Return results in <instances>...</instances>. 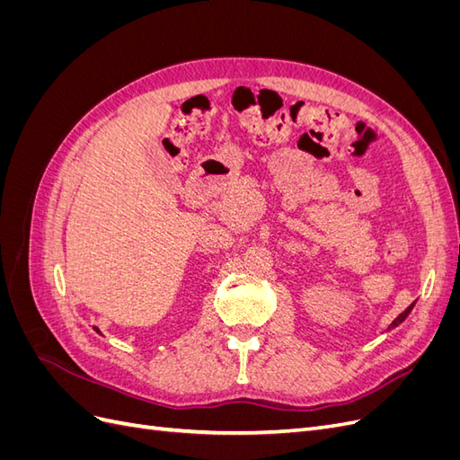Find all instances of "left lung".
<instances>
[{
	"mask_svg": "<svg viewBox=\"0 0 460 460\" xmlns=\"http://www.w3.org/2000/svg\"><path fill=\"white\" fill-rule=\"evenodd\" d=\"M412 307H414V303H412V305H411V307H407V309H405V311H402V313H401V314H399V316H397V318H395V320H394V323H392V324H389V328H387V332H389V330H394V328H397V326H399V324H401V323H405V318H407V316H409V314H411V311H412Z\"/></svg>",
	"mask_w": 460,
	"mask_h": 460,
	"instance_id": "obj_1",
	"label": "left lung"
}]
</instances>
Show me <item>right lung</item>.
I'll list each match as a JSON object with an SVG mask.
<instances>
[{
	"label": "right lung",
	"mask_w": 460,
	"mask_h": 460,
	"mask_svg": "<svg viewBox=\"0 0 460 460\" xmlns=\"http://www.w3.org/2000/svg\"><path fill=\"white\" fill-rule=\"evenodd\" d=\"M93 330H95V332H97V333H102V332H100V330H97V328H93Z\"/></svg>",
	"instance_id": "1"
}]
</instances>
